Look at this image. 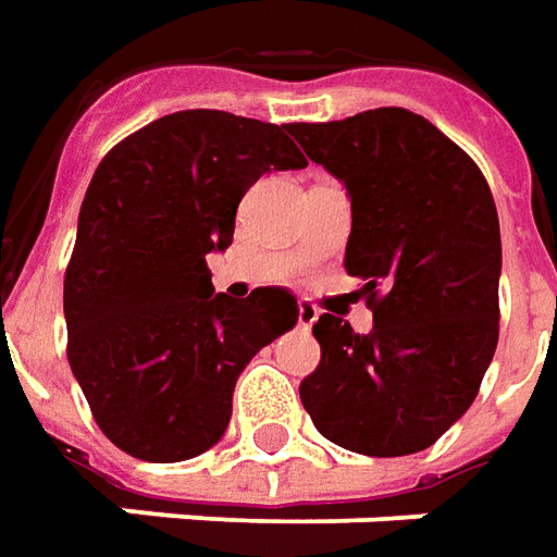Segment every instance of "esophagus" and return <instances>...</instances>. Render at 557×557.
Wrapping results in <instances>:
<instances>
[{"mask_svg": "<svg viewBox=\"0 0 557 557\" xmlns=\"http://www.w3.org/2000/svg\"><path fill=\"white\" fill-rule=\"evenodd\" d=\"M314 321H318V309L311 306L309 299H299V326H302V330H311Z\"/></svg>", "mask_w": 557, "mask_h": 557, "instance_id": "34e87169", "label": "esophagus"}]
</instances>
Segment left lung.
I'll return each instance as SVG.
<instances>
[{
	"label": "left lung",
	"mask_w": 557,
	"mask_h": 557,
	"mask_svg": "<svg viewBox=\"0 0 557 557\" xmlns=\"http://www.w3.org/2000/svg\"><path fill=\"white\" fill-rule=\"evenodd\" d=\"M350 197L345 270L372 333L321 314V366L299 398L326 441L362 456L432 447L471 408L498 348L500 227L483 173L429 120L377 108L287 125Z\"/></svg>",
	"instance_id": "1"
}]
</instances>
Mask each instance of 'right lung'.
<instances>
[{"mask_svg":"<svg viewBox=\"0 0 557 557\" xmlns=\"http://www.w3.org/2000/svg\"><path fill=\"white\" fill-rule=\"evenodd\" d=\"M306 156L287 125L180 110L113 146L83 197L65 272L69 362L101 432L144 461L219 444L251 357L297 326V297L215 294L207 255L234 243L236 207Z\"/></svg>","mask_w":557,"mask_h":557,"instance_id":"right-lung-1","label":"right lung"}]
</instances>
